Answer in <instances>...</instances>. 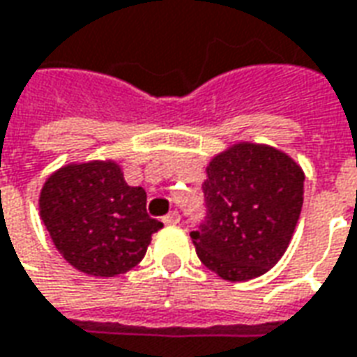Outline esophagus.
Returning a JSON list of instances; mask_svg holds the SVG:
<instances>
[{"label":"esophagus","mask_w":357,"mask_h":357,"mask_svg":"<svg viewBox=\"0 0 357 357\" xmlns=\"http://www.w3.org/2000/svg\"><path fill=\"white\" fill-rule=\"evenodd\" d=\"M164 225H178L179 222V213H176V211H174V213H169V215H166V217H164Z\"/></svg>","instance_id":"obj_1"}]
</instances>
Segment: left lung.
<instances>
[{
  "mask_svg": "<svg viewBox=\"0 0 357 357\" xmlns=\"http://www.w3.org/2000/svg\"><path fill=\"white\" fill-rule=\"evenodd\" d=\"M305 174L285 152L238 142L217 154L203 181L207 217L191 232L199 260L227 281L270 271L293 238Z\"/></svg>",
  "mask_w": 357,
  "mask_h": 357,
  "instance_id": "1",
  "label": "left lung"
}]
</instances>
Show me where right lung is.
I'll return each mask as SVG.
<instances>
[{
	"label": "right lung",
	"mask_w": 357,
	"mask_h": 357,
	"mask_svg": "<svg viewBox=\"0 0 357 357\" xmlns=\"http://www.w3.org/2000/svg\"><path fill=\"white\" fill-rule=\"evenodd\" d=\"M40 219L62 258L96 278L127 273L164 225L146 213V191L130 188L113 160L68 164L46 179Z\"/></svg>",
	"instance_id": "add662e5"
}]
</instances>
